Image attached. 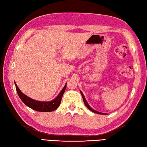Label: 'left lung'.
I'll list each match as a JSON object with an SVG mask.
<instances>
[{
	"label": "left lung",
	"instance_id": "8db88e82",
	"mask_svg": "<svg viewBox=\"0 0 147 147\" xmlns=\"http://www.w3.org/2000/svg\"><path fill=\"white\" fill-rule=\"evenodd\" d=\"M80 94H81V95H82V98H83V101H84V104H85V105L86 106V107H87L88 109H89V110H90L91 111H92V112H94V113H97V114H99V115H103V113H99V112H98V111H95V110H94V109H93L92 108H91L90 107V106L89 105H88V102L86 101V99H85V97H84V94H82V92H81L80 91ZM104 115V114H103Z\"/></svg>",
	"mask_w": 147,
	"mask_h": 147
}]
</instances>
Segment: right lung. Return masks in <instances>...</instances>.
<instances>
[{"label":"right lung","instance_id":"obj_1","mask_svg":"<svg viewBox=\"0 0 147 147\" xmlns=\"http://www.w3.org/2000/svg\"><path fill=\"white\" fill-rule=\"evenodd\" d=\"M15 85L18 94L23 103L26 105L27 107H30L31 109L39 112H52L57 109V107L60 105V103H61L63 95L67 87L66 83L64 86V88H63V90L61 91V92L59 93V95H57L56 98L52 100V101L46 102L36 101V100L30 98V97H27V95H25L24 94H23V93L21 92V90L19 89V88L18 87V86L16 84V82Z\"/></svg>","mask_w":147,"mask_h":147}]
</instances>
